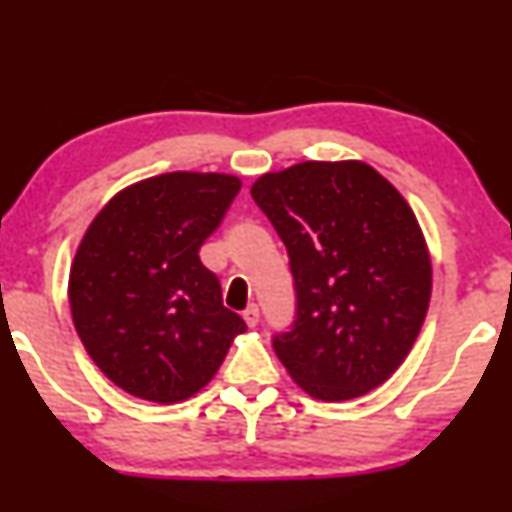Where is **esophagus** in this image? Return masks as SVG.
Masks as SVG:
<instances>
[{
  "mask_svg": "<svg viewBox=\"0 0 512 512\" xmlns=\"http://www.w3.org/2000/svg\"><path fill=\"white\" fill-rule=\"evenodd\" d=\"M244 320H246L248 327H257V323H259V309H257V305H250L244 311Z\"/></svg>",
  "mask_w": 512,
  "mask_h": 512,
  "instance_id": "esophagus-1",
  "label": "esophagus"
}]
</instances>
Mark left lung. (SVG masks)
<instances>
[{"mask_svg":"<svg viewBox=\"0 0 512 512\" xmlns=\"http://www.w3.org/2000/svg\"><path fill=\"white\" fill-rule=\"evenodd\" d=\"M250 196L287 246L298 320L277 359L314 400L343 402L391 379L431 300V255L411 205L361 160L300 162Z\"/></svg>","mask_w":512,"mask_h":512,"instance_id":"left-lung-1","label":"left lung"}]
</instances>
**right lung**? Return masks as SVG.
Wrapping results in <instances>:
<instances>
[{"mask_svg": "<svg viewBox=\"0 0 512 512\" xmlns=\"http://www.w3.org/2000/svg\"><path fill=\"white\" fill-rule=\"evenodd\" d=\"M239 189L232 173H160L117 192L85 230L69 309L90 359L128 395L189 400L246 332L198 259Z\"/></svg>", "mask_w": 512, "mask_h": 512, "instance_id": "1", "label": "right lung"}]
</instances>
